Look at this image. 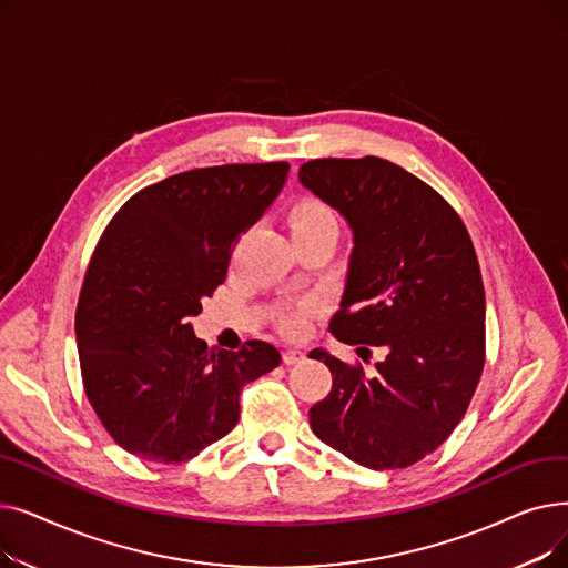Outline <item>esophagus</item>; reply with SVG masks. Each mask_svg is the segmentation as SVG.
I'll return each instance as SVG.
<instances>
[{
  "label": "esophagus",
  "instance_id": "34e87169",
  "mask_svg": "<svg viewBox=\"0 0 568 568\" xmlns=\"http://www.w3.org/2000/svg\"><path fill=\"white\" fill-rule=\"evenodd\" d=\"M304 352L302 349H296V347H290V349H285L283 352V364L285 366H292V364H300L302 359H304Z\"/></svg>",
  "mask_w": 568,
  "mask_h": 568
}]
</instances>
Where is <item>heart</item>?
<instances>
[{"label": "heart", "instance_id": "heart-1", "mask_svg": "<svg viewBox=\"0 0 568 568\" xmlns=\"http://www.w3.org/2000/svg\"><path fill=\"white\" fill-rule=\"evenodd\" d=\"M287 225L294 239L315 234H338V219L334 214V209L317 197L296 200L287 212ZM313 308V304H304L294 311H283L278 315V326L290 336H300L306 329Z\"/></svg>", "mask_w": 568, "mask_h": 568}]
</instances>
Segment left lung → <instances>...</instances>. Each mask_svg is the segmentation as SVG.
Instances as JSON below:
<instances>
[{
    "instance_id": "left-lung-1",
    "label": "left lung",
    "mask_w": 568,
    "mask_h": 568,
    "mask_svg": "<svg viewBox=\"0 0 568 568\" xmlns=\"http://www.w3.org/2000/svg\"><path fill=\"white\" fill-rule=\"evenodd\" d=\"M300 182L354 232L329 332L359 354L386 352L375 375L311 352L334 379L311 428L364 467H409L456 430L484 373L486 292L471 236L449 202L392 161L315 159Z\"/></svg>"
}]
</instances>
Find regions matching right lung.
<instances>
[{"mask_svg": "<svg viewBox=\"0 0 568 568\" xmlns=\"http://www.w3.org/2000/svg\"><path fill=\"white\" fill-rule=\"evenodd\" d=\"M287 172L285 161L179 172L138 191L103 230L75 311L80 373L103 428L140 460L195 458L236 426L244 386L281 364L264 341L209 347L191 317Z\"/></svg>", "mask_w": 568, "mask_h": 568, "instance_id": "1", "label": "right lung"}]
</instances>
